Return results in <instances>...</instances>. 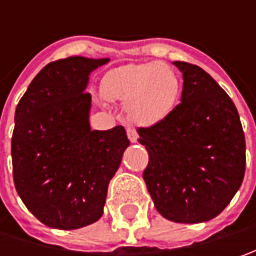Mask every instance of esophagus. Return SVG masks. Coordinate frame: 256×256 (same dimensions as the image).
I'll return each instance as SVG.
<instances>
[{
    "label": "esophagus",
    "mask_w": 256,
    "mask_h": 256,
    "mask_svg": "<svg viewBox=\"0 0 256 256\" xmlns=\"http://www.w3.org/2000/svg\"><path fill=\"white\" fill-rule=\"evenodd\" d=\"M126 135H128V138H130L131 142H136V141H138V134H136V131L132 130V128H128V130H126Z\"/></svg>",
    "instance_id": "esophagus-1"
}]
</instances>
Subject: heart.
<instances>
[{
    "label": "heart",
    "instance_id": "heart-1",
    "mask_svg": "<svg viewBox=\"0 0 256 256\" xmlns=\"http://www.w3.org/2000/svg\"><path fill=\"white\" fill-rule=\"evenodd\" d=\"M101 94L106 101L125 102L131 121L154 125L176 106L180 80L171 66L161 62L126 64L104 75Z\"/></svg>",
    "mask_w": 256,
    "mask_h": 256
}]
</instances>
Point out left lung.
Here are the masks:
<instances>
[{
    "label": "left lung",
    "mask_w": 256,
    "mask_h": 256,
    "mask_svg": "<svg viewBox=\"0 0 256 256\" xmlns=\"http://www.w3.org/2000/svg\"><path fill=\"white\" fill-rule=\"evenodd\" d=\"M181 104L165 120L138 128L150 162L142 176L156 211L181 224L220 215L241 186L245 135L235 104L198 65L175 61Z\"/></svg>",
    "instance_id": "left-lung-1"
}]
</instances>
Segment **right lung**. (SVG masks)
Masks as SVG:
<instances>
[{
	"mask_svg": "<svg viewBox=\"0 0 256 256\" xmlns=\"http://www.w3.org/2000/svg\"><path fill=\"white\" fill-rule=\"evenodd\" d=\"M110 58L68 56L38 72L15 110V190L36 220L78 230L104 214L108 184L130 140L124 126L91 130L90 74Z\"/></svg>",
	"mask_w": 256,
	"mask_h": 256,
	"instance_id": "right-lung-1",
	"label": "right lung"
}]
</instances>
